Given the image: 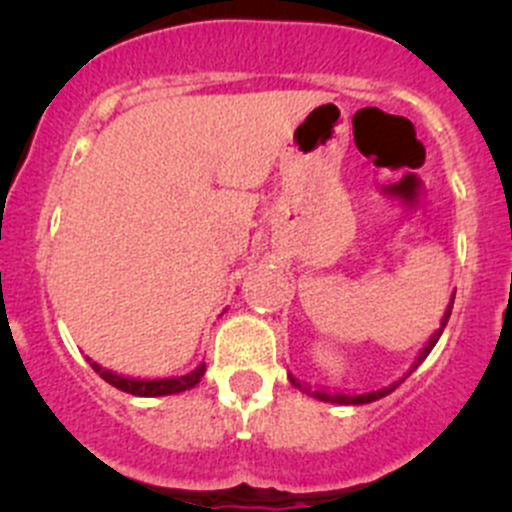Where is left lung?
Returning a JSON list of instances; mask_svg holds the SVG:
<instances>
[{"label": "left lung", "instance_id": "1", "mask_svg": "<svg viewBox=\"0 0 512 512\" xmlns=\"http://www.w3.org/2000/svg\"><path fill=\"white\" fill-rule=\"evenodd\" d=\"M451 309H453V299H451V304H448L446 307V312H443V319H441V327L436 329V332H433V337L428 339V344L426 347L421 349V352H418V356H416V361H414V366H411V369H416L418 364H421L423 359H426L428 354H431V349L436 347V342H438V337H441L443 334V327H446L448 324V317H451ZM411 374V371H409ZM406 374V376H409ZM289 381H292V386H297V389H302L304 394H309V396H314V399H319V401H329V404H342V406H361V404H371V401H376V399H384L386 394H391V391L396 389V386L401 384V381H396V384H391V386H386V389H376V391H366V394H332V391H319V389H309V386H304L302 381L299 379H294L292 374H289Z\"/></svg>", "mask_w": 512, "mask_h": 512}]
</instances>
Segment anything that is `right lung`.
<instances>
[{"label": "right lung", "instance_id": "add662e5", "mask_svg": "<svg viewBox=\"0 0 512 512\" xmlns=\"http://www.w3.org/2000/svg\"><path fill=\"white\" fill-rule=\"evenodd\" d=\"M89 364L94 366V371L101 376L103 381H108L116 389L126 391L133 396H168V394H180V391L193 389L195 384H200L205 374V364H200L198 369L190 371L185 376H170V379H133V376H121L116 371H108L103 366H98L96 361L89 359Z\"/></svg>", "mask_w": 512, "mask_h": 512}]
</instances>
